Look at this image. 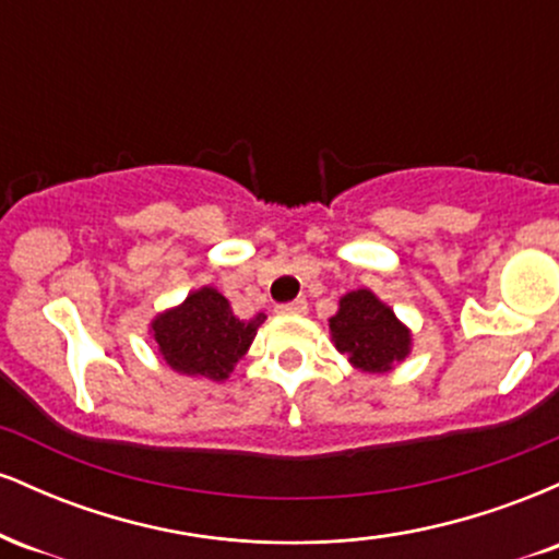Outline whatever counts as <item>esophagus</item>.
<instances>
[{"label":"esophagus","instance_id":"34e87169","mask_svg":"<svg viewBox=\"0 0 559 559\" xmlns=\"http://www.w3.org/2000/svg\"><path fill=\"white\" fill-rule=\"evenodd\" d=\"M275 312H278V316H305V312H307V301L305 299L286 301V305L275 307Z\"/></svg>","mask_w":559,"mask_h":559}]
</instances>
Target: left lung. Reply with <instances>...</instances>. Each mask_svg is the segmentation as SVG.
Returning a JSON list of instances; mask_svg holds the SVG:
<instances>
[{"instance_id":"left-lung-1","label":"left lung","mask_w":559,"mask_h":559,"mask_svg":"<svg viewBox=\"0 0 559 559\" xmlns=\"http://www.w3.org/2000/svg\"><path fill=\"white\" fill-rule=\"evenodd\" d=\"M329 325L336 349L365 373H386L409 355V331L368 288L342 297Z\"/></svg>"}]
</instances>
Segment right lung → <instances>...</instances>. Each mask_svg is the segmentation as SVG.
Returning <instances> with one entry per match:
<instances>
[{"label": "right lung", "mask_w": 559, "mask_h": 559, "mask_svg": "<svg viewBox=\"0 0 559 559\" xmlns=\"http://www.w3.org/2000/svg\"><path fill=\"white\" fill-rule=\"evenodd\" d=\"M262 320V312L249 320L236 318L228 299L204 286L152 320V333L159 355L176 373L223 381L247 355Z\"/></svg>", "instance_id": "add662e5"}]
</instances>
